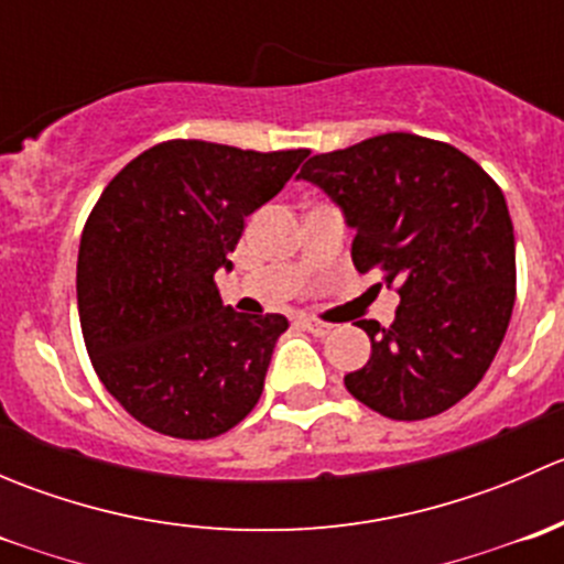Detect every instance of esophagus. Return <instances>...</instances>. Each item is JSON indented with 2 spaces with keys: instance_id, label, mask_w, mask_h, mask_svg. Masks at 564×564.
Masks as SVG:
<instances>
[{
  "instance_id": "34e87169",
  "label": "esophagus",
  "mask_w": 564,
  "mask_h": 564,
  "mask_svg": "<svg viewBox=\"0 0 564 564\" xmlns=\"http://www.w3.org/2000/svg\"><path fill=\"white\" fill-rule=\"evenodd\" d=\"M300 324H303V327H305V329H308V333H314V335H318V338H322V335H327V333H329V324L318 322V318L303 316V318H300Z\"/></svg>"
}]
</instances>
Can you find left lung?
I'll return each mask as SVG.
<instances>
[{"label":"left lung","mask_w":564,"mask_h":564,"mask_svg":"<svg viewBox=\"0 0 564 564\" xmlns=\"http://www.w3.org/2000/svg\"><path fill=\"white\" fill-rule=\"evenodd\" d=\"M297 180L340 207L357 270L382 272L401 294L390 327L357 322L371 357L346 373V390L390 420L434 417L469 395L516 303L513 220L497 182L456 147L414 133L314 155Z\"/></svg>","instance_id":"left-lung-1"}]
</instances>
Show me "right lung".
<instances>
[{
    "instance_id": "right-lung-1",
    "label": "right lung",
    "mask_w": 564,
    "mask_h": 564,
    "mask_svg": "<svg viewBox=\"0 0 564 564\" xmlns=\"http://www.w3.org/2000/svg\"><path fill=\"white\" fill-rule=\"evenodd\" d=\"M305 158L174 139L100 193L78 246V318L95 373L147 429L213 440L261 398L289 322L231 311L215 272Z\"/></svg>"
}]
</instances>
